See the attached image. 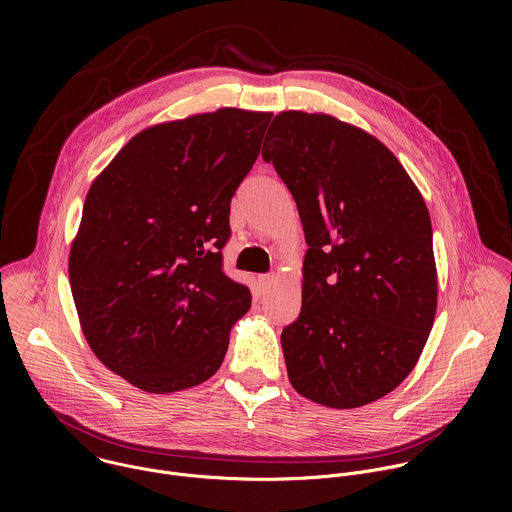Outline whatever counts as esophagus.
Listing matches in <instances>:
<instances>
[{"label":"esophagus","mask_w":512,"mask_h":512,"mask_svg":"<svg viewBox=\"0 0 512 512\" xmlns=\"http://www.w3.org/2000/svg\"><path fill=\"white\" fill-rule=\"evenodd\" d=\"M273 283H275V275H273V273H267V275H259V277H257V285H259L261 294H265V291H269Z\"/></svg>","instance_id":"34e87169"}]
</instances>
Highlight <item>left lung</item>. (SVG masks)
Segmentation results:
<instances>
[{
    "label": "left lung",
    "mask_w": 512,
    "mask_h": 512,
    "mask_svg": "<svg viewBox=\"0 0 512 512\" xmlns=\"http://www.w3.org/2000/svg\"><path fill=\"white\" fill-rule=\"evenodd\" d=\"M261 156L308 243L302 312L281 332L289 383L334 409L377 401L413 371L435 318L423 196L377 137L324 113L275 115Z\"/></svg>",
    "instance_id": "8db88e82"
}]
</instances>
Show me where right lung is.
<instances>
[{
    "instance_id": "obj_1",
    "label": "right lung",
    "mask_w": 512,
    "mask_h": 512,
    "mask_svg": "<svg viewBox=\"0 0 512 512\" xmlns=\"http://www.w3.org/2000/svg\"><path fill=\"white\" fill-rule=\"evenodd\" d=\"M271 113L225 107L137 133L93 182L68 277L97 358L145 393L210 379L247 285L223 271L231 198Z\"/></svg>"
}]
</instances>
